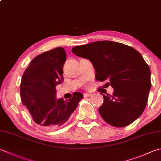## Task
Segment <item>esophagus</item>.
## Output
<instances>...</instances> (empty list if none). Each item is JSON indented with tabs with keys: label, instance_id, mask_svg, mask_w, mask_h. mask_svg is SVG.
<instances>
[{
	"label": "esophagus",
	"instance_id": "34e87169",
	"mask_svg": "<svg viewBox=\"0 0 161 161\" xmlns=\"http://www.w3.org/2000/svg\"><path fill=\"white\" fill-rule=\"evenodd\" d=\"M92 94L91 93H84V97H90Z\"/></svg>",
	"mask_w": 161,
	"mask_h": 161
}]
</instances>
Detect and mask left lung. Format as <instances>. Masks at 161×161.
<instances>
[{"label": "left lung", "instance_id": "8db88e82", "mask_svg": "<svg viewBox=\"0 0 161 161\" xmlns=\"http://www.w3.org/2000/svg\"><path fill=\"white\" fill-rule=\"evenodd\" d=\"M72 52L89 60L99 81H109L112 96L102 94L98 111L108 124L115 127L130 124L142 114L147 105L151 71L141 53L131 47L113 41H97L76 46Z\"/></svg>", "mask_w": 161, "mask_h": 161}]
</instances>
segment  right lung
I'll return each instance as SVG.
<instances>
[{"mask_svg": "<svg viewBox=\"0 0 161 161\" xmlns=\"http://www.w3.org/2000/svg\"><path fill=\"white\" fill-rule=\"evenodd\" d=\"M65 52L60 47L44 52L31 61L22 76L21 101L35 123L45 128H57L76 109L83 94L75 92L67 100L57 98L56 86L61 83Z\"/></svg>", "mask_w": 161, "mask_h": 161, "instance_id": "right-lung-1", "label": "right lung"}]
</instances>
